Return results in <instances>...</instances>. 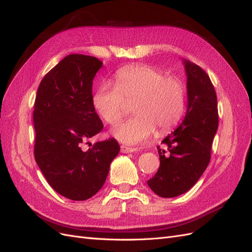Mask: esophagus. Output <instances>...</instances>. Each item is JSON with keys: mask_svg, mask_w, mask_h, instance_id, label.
I'll list each match as a JSON object with an SVG mask.
<instances>
[{"mask_svg": "<svg viewBox=\"0 0 252 252\" xmlns=\"http://www.w3.org/2000/svg\"><path fill=\"white\" fill-rule=\"evenodd\" d=\"M136 149H134V148H128V147H126V146H121L120 147V151L122 153H132V152H134Z\"/></svg>", "mask_w": 252, "mask_h": 252, "instance_id": "esophagus-1", "label": "esophagus"}]
</instances>
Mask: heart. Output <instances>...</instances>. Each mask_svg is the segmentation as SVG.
<instances>
[{
    "instance_id": "heart-1",
    "label": "heart",
    "mask_w": 252,
    "mask_h": 252,
    "mask_svg": "<svg viewBox=\"0 0 252 252\" xmlns=\"http://www.w3.org/2000/svg\"><path fill=\"white\" fill-rule=\"evenodd\" d=\"M126 100L133 104L134 117L120 122L112 134L126 145L147 140L158 128L172 130L182 120L186 109V89L175 77H167L154 66L132 65L120 68L115 84L102 82L93 95V105L106 124L115 125L125 112Z\"/></svg>"
}]
</instances>
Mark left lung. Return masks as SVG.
<instances>
[{"label": "left lung", "instance_id": "8db88e82", "mask_svg": "<svg viewBox=\"0 0 252 252\" xmlns=\"http://www.w3.org/2000/svg\"><path fill=\"white\" fill-rule=\"evenodd\" d=\"M188 107L183 124L157 147L160 164L148 185L161 197H175L190 190L205 172L211 158L219 126L218 99L206 71L184 60Z\"/></svg>", "mask_w": 252, "mask_h": 252}]
</instances>
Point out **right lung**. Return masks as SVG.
<instances>
[{"label": "right lung", "mask_w": 252, "mask_h": 252, "mask_svg": "<svg viewBox=\"0 0 252 252\" xmlns=\"http://www.w3.org/2000/svg\"><path fill=\"white\" fill-rule=\"evenodd\" d=\"M102 66L96 57L71 54L42 79L33 110V154L50 187L71 200H85L102 188L120 151L116 139L82 143L103 124L93 105V79Z\"/></svg>", "instance_id": "obj_1"}]
</instances>
